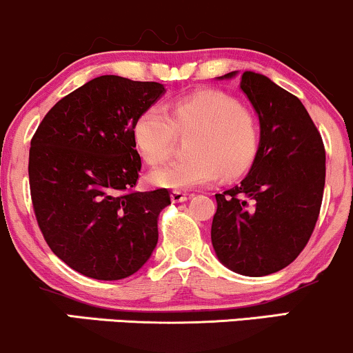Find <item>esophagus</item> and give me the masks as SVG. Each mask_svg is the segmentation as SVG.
<instances>
[{
  "instance_id": "obj_1",
  "label": "esophagus",
  "mask_w": 353,
  "mask_h": 353,
  "mask_svg": "<svg viewBox=\"0 0 353 353\" xmlns=\"http://www.w3.org/2000/svg\"><path fill=\"white\" fill-rule=\"evenodd\" d=\"M188 200V193L186 192H180V190H175V192H172V201L173 203H183Z\"/></svg>"
}]
</instances>
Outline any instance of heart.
Returning a JSON list of instances; mask_svg holds the SVG:
<instances>
[{
    "label": "heart",
    "mask_w": 353,
    "mask_h": 353,
    "mask_svg": "<svg viewBox=\"0 0 353 353\" xmlns=\"http://www.w3.org/2000/svg\"><path fill=\"white\" fill-rule=\"evenodd\" d=\"M176 130L192 134L190 153L153 170L150 181L160 188L190 190L208 185L225 173L238 176L250 168L258 152L259 130L254 114L221 90L201 89L173 103V117L163 107H147L134 123V142L150 165L168 159Z\"/></svg>",
    "instance_id": "obj_1"
}]
</instances>
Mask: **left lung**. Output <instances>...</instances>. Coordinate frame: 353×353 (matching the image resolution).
<instances>
[{"instance_id":"obj_1","label":"left lung","mask_w":353,"mask_h":353,"mask_svg":"<svg viewBox=\"0 0 353 353\" xmlns=\"http://www.w3.org/2000/svg\"><path fill=\"white\" fill-rule=\"evenodd\" d=\"M239 89L259 119V145L241 183L216 193L211 243L230 271L261 277L289 266L307 244L324 194L325 148L296 95L252 70Z\"/></svg>"}]
</instances>
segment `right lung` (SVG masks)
Listing matches in <instances>:
<instances>
[{
	"mask_svg": "<svg viewBox=\"0 0 353 353\" xmlns=\"http://www.w3.org/2000/svg\"><path fill=\"white\" fill-rule=\"evenodd\" d=\"M165 92L159 82L95 77L61 99L32 137L37 225L54 254L87 277L125 279L155 250L170 193L132 192L142 167L134 123Z\"/></svg>",
	"mask_w": 353,
	"mask_h": 353,
	"instance_id": "1",
	"label": "right lung"
}]
</instances>
